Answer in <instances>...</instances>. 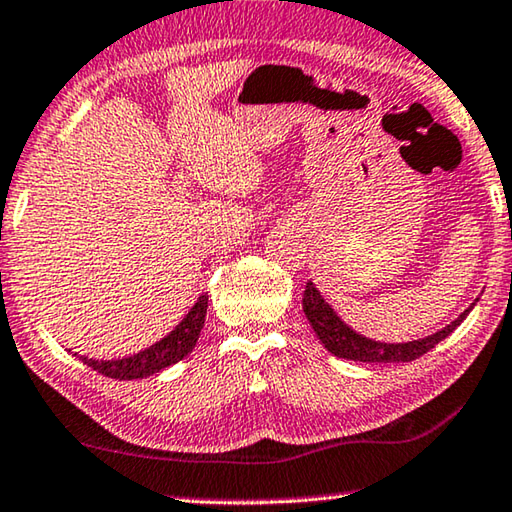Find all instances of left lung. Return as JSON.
<instances>
[{
    "mask_svg": "<svg viewBox=\"0 0 512 512\" xmlns=\"http://www.w3.org/2000/svg\"><path fill=\"white\" fill-rule=\"evenodd\" d=\"M474 303L462 312L456 321H451L449 326L433 332L424 339H415V342L405 344H385V342H373L369 337H362L353 328H348L346 323L339 319L335 310L323 300L312 282H307L305 294H303V312L314 328L316 337L321 339V344L328 348L332 355L353 362H412L421 358V355L431 351L435 344H440L456 330L465 316L472 312Z\"/></svg>",
    "mask_w": 512,
    "mask_h": 512,
    "instance_id": "1",
    "label": "left lung"
}]
</instances>
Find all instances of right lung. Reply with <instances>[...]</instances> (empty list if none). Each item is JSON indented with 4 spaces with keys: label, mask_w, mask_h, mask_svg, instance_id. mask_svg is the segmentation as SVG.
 Listing matches in <instances>:
<instances>
[{
    "label": "right lung",
    "mask_w": 512,
    "mask_h": 512,
    "mask_svg": "<svg viewBox=\"0 0 512 512\" xmlns=\"http://www.w3.org/2000/svg\"><path fill=\"white\" fill-rule=\"evenodd\" d=\"M205 314H207V296H200L198 303L191 307V312L184 316L180 326H177L164 339H159L157 344L145 348V351L129 355V358H123V360H93V358H86V355H79V360L88 364L91 369H95L97 373H102V376H109L116 380L148 378L152 373L180 362L193 351V346H196L200 337V330L205 326Z\"/></svg>",
    "instance_id": "add662e5"
}]
</instances>
